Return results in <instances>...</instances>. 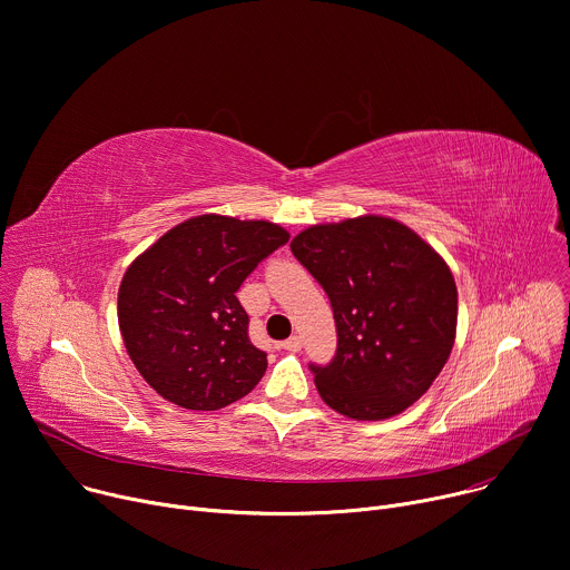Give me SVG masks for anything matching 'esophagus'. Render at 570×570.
<instances>
[{"label": "esophagus", "mask_w": 570, "mask_h": 570, "mask_svg": "<svg viewBox=\"0 0 570 570\" xmlns=\"http://www.w3.org/2000/svg\"><path fill=\"white\" fill-rule=\"evenodd\" d=\"M285 351H289V353H298L301 351V346H303V342H301V337L298 335H292L289 340H285L283 344H281Z\"/></svg>", "instance_id": "34e87169"}]
</instances>
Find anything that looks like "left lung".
Instances as JSON below:
<instances>
[{
	"label": "left lung",
	"instance_id": "8db88e82",
	"mask_svg": "<svg viewBox=\"0 0 570 570\" xmlns=\"http://www.w3.org/2000/svg\"><path fill=\"white\" fill-rule=\"evenodd\" d=\"M289 246L335 314L337 353L326 366H309L324 403L353 421L405 412L455 344L458 285L446 261L383 215L314 224Z\"/></svg>",
	"mask_w": 570,
	"mask_h": 570
}]
</instances>
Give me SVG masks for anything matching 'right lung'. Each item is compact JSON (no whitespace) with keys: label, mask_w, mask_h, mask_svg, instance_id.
Returning <instances> with one entry per match:
<instances>
[{"label":"right lung","mask_w":570,"mask_h":570,"mask_svg":"<svg viewBox=\"0 0 570 570\" xmlns=\"http://www.w3.org/2000/svg\"><path fill=\"white\" fill-rule=\"evenodd\" d=\"M289 233L265 219L189 217L124 272L119 333L156 394L185 407L222 410L261 383L267 355L248 340L235 292Z\"/></svg>","instance_id":"add662e5"}]
</instances>
